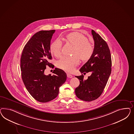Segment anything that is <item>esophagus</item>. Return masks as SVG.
I'll list each match as a JSON object with an SVG mask.
<instances>
[{
	"instance_id": "esophagus-1",
	"label": "esophagus",
	"mask_w": 134,
	"mask_h": 134,
	"mask_svg": "<svg viewBox=\"0 0 134 134\" xmlns=\"http://www.w3.org/2000/svg\"><path fill=\"white\" fill-rule=\"evenodd\" d=\"M67 77H69V78L73 77V76L70 74H67Z\"/></svg>"
}]
</instances>
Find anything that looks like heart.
Here are the masks:
<instances>
[{
  "label": "heart",
  "mask_w": 134,
  "mask_h": 134,
  "mask_svg": "<svg viewBox=\"0 0 134 134\" xmlns=\"http://www.w3.org/2000/svg\"><path fill=\"white\" fill-rule=\"evenodd\" d=\"M65 41L74 47L72 52L73 56L62 57L57 62V66L58 68L66 72H72L79 65L80 59L82 62H86L91 58L93 53V46L86 37L77 32L68 34ZM62 47L61 39L57 38L51 45V52L54 57L59 58L62 55Z\"/></svg>",
  "instance_id": "1"
}]
</instances>
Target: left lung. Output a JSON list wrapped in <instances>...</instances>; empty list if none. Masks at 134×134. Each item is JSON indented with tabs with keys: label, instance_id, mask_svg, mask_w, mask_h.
Instances as JSON below:
<instances>
[{
	"label": "left lung",
	"instance_id": "obj_1",
	"mask_svg": "<svg viewBox=\"0 0 134 134\" xmlns=\"http://www.w3.org/2000/svg\"><path fill=\"white\" fill-rule=\"evenodd\" d=\"M94 41L93 53L91 58L80 70L81 73L91 72L86 80L83 75L76 77L80 80V85L75 89V93L81 100L90 102L99 97L109 80L111 71V58L108 45L101 37L91 30Z\"/></svg>",
	"mask_w": 134,
	"mask_h": 134
}]
</instances>
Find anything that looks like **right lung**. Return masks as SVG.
Wrapping results in <instances>:
<instances>
[{
  "instance_id": "right-lung-1",
  "label": "right lung",
  "mask_w": 134,
  "mask_h": 134,
  "mask_svg": "<svg viewBox=\"0 0 134 134\" xmlns=\"http://www.w3.org/2000/svg\"><path fill=\"white\" fill-rule=\"evenodd\" d=\"M55 30H41L36 33L23 49L20 58L21 77L30 94L42 103L51 101L57 97L59 88L65 82V72L55 68L53 75H45L47 66L53 68L49 63L52 57L50 52L51 40Z\"/></svg>"
}]
</instances>
